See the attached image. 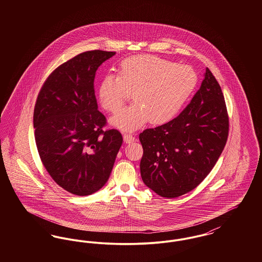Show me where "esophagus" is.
I'll return each mask as SVG.
<instances>
[{"label":"esophagus","instance_id":"34e87169","mask_svg":"<svg viewBox=\"0 0 262 262\" xmlns=\"http://www.w3.org/2000/svg\"><path fill=\"white\" fill-rule=\"evenodd\" d=\"M124 140H125L126 143H130V142L135 141L136 138H135V137H134L133 135H130V134H125V135H124Z\"/></svg>","mask_w":262,"mask_h":262}]
</instances>
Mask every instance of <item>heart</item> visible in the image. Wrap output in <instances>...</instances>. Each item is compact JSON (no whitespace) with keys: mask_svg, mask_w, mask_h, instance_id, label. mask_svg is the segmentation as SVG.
I'll list each match as a JSON object with an SVG mask.
<instances>
[{"mask_svg":"<svg viewBox=\"0 0 262 262\" xmlns=\"http://www.w3.org/2000/svg\"><path fill=\"white\" fill-rule=\"evenodd\" d=\"M118 77L107 75L100 83V104L107 112H117L128 99L136 104L117 113L111 124L125 130H135L147 121L162 125L171 121L193 92L198 76L186 64L154 55H138L125 59Z\"/></svg>","mask_w":262,"mask_h":262,"instance_id":"b5f03b06","label":"heart"}]
</instances>
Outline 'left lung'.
<instances>
[{"instance_id": "obj_1", "label": "left lung", "mask_w": 262, "mask_h": 262, "mask_svg": "<svg viewBox=\"0 0 262 262\" xmlns=\"http://www.w3.org/2000/svg\"><path fill=\"white\" fill-rule=\"evenodd\" d=\"M229 117L224 95L207 68L199 91L177 118L139 135L140 174L158 195L174 199L198 187L224 149Z\"/></svg>"}]
</instances>
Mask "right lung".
Listing matches in <instances>:
<instances>
[{"label":"right lung","instance_id":"right-lung-1","mask_svg":"<svg viewBox=\"0 0 262 262\" xmlns=\"http://www.w3.org/2000/svg\"><path fill=\"white\" fill-rule=\"evenodd\" d=\"M116 52L81 53L59 66L38 94L33 113L38 153L51 178L75 195H89L103 187L112 172L123 137L103 130L94 78L102 62Z\"/></svg>","mask_w":262,"mask_h":262}]
</instances>
